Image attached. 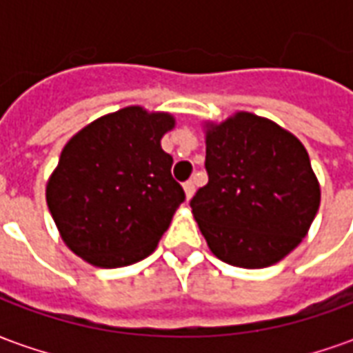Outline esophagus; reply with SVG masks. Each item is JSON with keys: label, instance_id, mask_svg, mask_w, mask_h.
Instances as JSON below:
<instances>
[{"label": "esophagus", "instance_id": "obj_1", "mask_svg": "<svg viewBox=\"0 0 353 353\" xmlns=\"http://www.w3.org/2000/svg\"><path fill=\"white\" fill-rule=\"evenodd\" d=\"M183 189H185V194H187V199H191L192 194H194V181H192V179L185 181Z\"/></svg>", "mask_w": 353, "mask_h": 353}]
</instances>
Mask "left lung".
Listing matches in <instances>:
<instances>
[{
	"instance_id": "1",
	"label": "left lung",
	"mask_w": 353,
	"mask_h": 353,
	"mask_svg": "<svg viewBox=\"0 0 353 353\" xmlns=\"http://www.w3.org/2000/svg\"><path fill=\"white\" fill-rule=\"evenodd\" d=\"M204 166L208 183L191 208L215 257L263 268L301 244L318 214L319 185L293 134L238 113L210 126Z\"/></svg>"
}]
</instances>
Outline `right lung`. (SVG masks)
I'll return each instance as SVG.
<instances>
[{"instance_id":"1","label":"right lung","mask_w":353,"mask_h":353,"mask_svg":"<svg viewBox=\"0 0 353 353\" xmlns=\"http://www.w3.org/2000/svg\"><path fill=\"white\" fill-rule=\"evenodd\" d=\"M168 113L119 109L75 134L47 185V204L73 253L101 268L153 252L185 200L161 138Z\"/></svg>"}]
</instances>
